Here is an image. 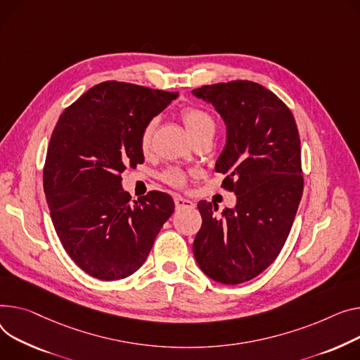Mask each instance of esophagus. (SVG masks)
Returning <instances> with one entry per match:
<instances>
[{"label": "esophagus", "instance_id": "1", "mask_svg": "<svg viewBox=\"0 0 360 360\" xmlns=\"http://www.w3.org/2000/svg\"><path fill=\"white\" fill-rule=\"evenodd\" d=\"M174 201H175V208H176L178 211H179V210H186V208H194L193 201L185 200V198H182V197H175Z\"/></svg>", "mask_w": 360, "mask_h": 360}]
</instances>
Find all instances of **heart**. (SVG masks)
Masks as SVG:
<instances>
[{"instance_id":"1","label":"heart","mask_w":360,"mask_h":360,"mask_svg":"<svg viewBox=\"0 0 360 360\" xmlns=\"http://www.w3.org/2000/svg\"><path fill=\"white\" fill-rule=\"evenodd\" d=\"M181 120L185 126V129L188 130V133L193 137V140H198L201 137H214L215 134V120L214 117L207 112L202 108H197V107H186L181 111ZM158 127V118L153 117L150 118L149 122L143 127L141 133H140V148L143 152H148L152 148V140H153V134L155 130ZM162 179L171 186L175 188H181L184 186L186 176L182 171L175 169V167H171L163 172Z\"/></svg>"}]
</instances>
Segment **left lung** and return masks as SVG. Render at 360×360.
I'll return each mask as SVG.
<instances>
[{"instance_id": "left-lung-1", "label": "left lung", "mask_w": 360, "mask_h": 360, "mask_svg": "<svg viewBox=\"0 0 360 360\" xmlns=\"http://www.w3.org/2000/svg\"><path fill=\"white\" fill-rule=\"evenodd\" d=\"M195 97L214 105L227 127L215 172L237 195L234 208L200 201L202 224L193 245L201 271L236 285L253 279L281 253L302 197L301 141L291 110L252 81L204 85Z\"/></svg>"}]
</instances>
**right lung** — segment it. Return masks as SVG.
I'll use <instances>...</instances> for the list:
<instances>
[{
  "label": "right lung",
  "instance_id": "1",
  "mask_svg": "<svg viewBox=\"0 0 360 360\" xmlns=\"http://www.w3.org/2000/svg\"><path fill=\"white\" fill-rule=\"evenodd\" d=\"M178 92L107 81L60 114L43 167V188L59 240L88 275L117 281L145 263L175 204L160 191L131 200L127 166L145 162L140 133Z\"/></svg>",
  "mask_w": 360,
  "mask_h": 360
}]
</instances>
